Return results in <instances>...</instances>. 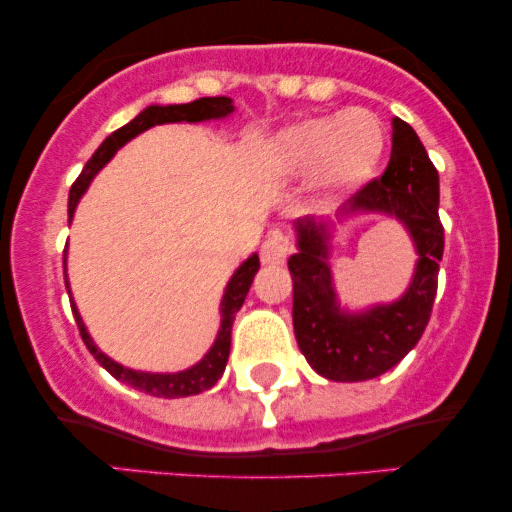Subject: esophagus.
Returning a JSON list of instances; mask_svg holds the SVG:
<instances>
[{
    "mask_svg": "<svg viewBox=\"0 0 512 512\" xmlns=\"http://www.w3.org/2000/svg\"><path fill=\"white\" fill-rule=\"evenodd\" d=\"M291 248H293V245H291L289 236L274 231V233H269L267 238H264L260 257H262L264 264H281V262H286V257L291 255Z\"/></svg>",
    "mask_w": 512,
    "mask_h": 512,
    "instance_id": "esophagus-1",
    "label": "esophagus"
}]
</instances>
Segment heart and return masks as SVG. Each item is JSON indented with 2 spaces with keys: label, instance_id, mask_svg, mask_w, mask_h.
Wrapping results in <instances>:
<instances>
[{
  "label": "heart",
  "instance_id": "b5f03b06",
  "mask_svg": "<svg viewBox=\"0 0 512 512\" xmlns=\"http://www.w3.org/2000/svg\"><path fill=\"white\" fill-rule=\"evenodd\" d=\"M385 149V129L370 110L310 117L286 129L276 142V158L286 170L315 168L322 192H339L370 178Z\"/></svg>",
  "mask_w": 512,
  "mask_h": 512
}]
</instances>
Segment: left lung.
<instances>
[{
    "label": "left lung",
    "mask_w": 512,
    "mask_h": 512,
    "mask_svg": "<svg viewBox=\"0 0 512 512\" xmlns=\"http://www.w3.org/2000/svg\"><path fill=\"white\" fill-rule=\"evenodd\" d=\"M438 170L407 122L392 120L390 163L349 199V211H383L409 228L419 264L409 291L392 305L361 315L339 310L327 267L325 223H296L298 252L289 257L293 276V330L305 361L322 378L361 383L395 368L419 344L438 291L445 233L438 216Z\"/></svg>",
    "instance_id": "left-lung-1"
}]
</instances>
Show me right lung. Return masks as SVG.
<instances>
[{"label":"right lung","instance_id":"obj_1","mask_svg":"<svg viewBox=\"0 0 512 512\" xmlns=\"http://www.w3.org/2000/svg\"><path fill=\"white\" fill-rule=\"evenodd\" d=\"M228 113H233V103H231V98H223V96L197 98V101L182 103V105H151V108H146L144 113H139L132 122H127L125 127L115 129V132L110 134V137L105 139L101 146H98L96 154L88 158L84 170H81V175L74 180L72 190H69V216L74 214L76 202H79V197L84 195V190L88 187V182L93 180V175H96L98 170H101L105 163L115 156V151L120 149L122 144H127L129 139L137 137V134H142L144 129H149L154 125H163V122H202V120H211V117H226ZM257 269H260V257L257 255H252L250 260H245L243 264H240L238 272L233 274L231 281H228L226 293H223V301H221L223 320H221L219 337H216L211 351L197 363V366H192L190 370H182V373H166V375L139 373V370H129L125 366H120V363L110 361V358L105 356L96 344H93V339L88 337L84 322H81V317H79V313H76V308L72 303L76 327H79L81 339H84L86 349L91 351L93 358H96V361L101 363V366L108 370L113 378L120 380V383H125L129 387H134V390L146 392V395H154V397L173 399V397L199 395V392L214 387L216 380L223 375V370H226L228 354H231L233 320H236L240 305L245 303V296H248L250 284H252V279H255Z\"/></svg>","mask_w":512,"mask_h":512}]
</instances>
